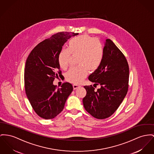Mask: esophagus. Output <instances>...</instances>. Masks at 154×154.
Instances as JSON below:
<instances>
[{
	"label": "esophagus",
	"mask_w": 154,
	"mask_h": 154,
	"mask_svg": "<svg viewBox=\"0 0 154 154\" xmlns=\"http://www.w3.org/2000/svg\"><path fill=\"white\" fill-rule=\"evenodd\" d=\"M81 86H79V85H76V84H74V85H73V89L74 90H76V89H77L78 88H80Z\"/></svg>",
	"instance_id": "obj_1"
}]
</instances>
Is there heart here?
<instances>
[{
    "label": "heart",
    "mask_w": 154,
    "mask_h": 154,
    "mask_svg": "<svg viewBox=\"0 0 154 154\" xmlns=\"http://www.w3.org/2000/svg\"><path fill=\"white\" fill-rule=\"evenodd\" d=\"M72 56H78L76 68H71L65 73L66 80L78 84L86 77L88 72H93L100 66L104 57V49L99 40L89 35H82L71 38L68 49L61 50L58 62L62 69H66Z\"/></svg>",
    "instance_id": "1"
}]
</instances>
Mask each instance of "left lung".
<instances>
[{"mask_svg":"<svg viewBox=\"0 0 154 154\" xmlns=\"http://www.w3.org/2000/svg\"><path fill=\"white\" fill-rule=\"evenodd\" d=\"M104 57L99 68L89 76L94 85L85 86L86 95L83 99L85 110L93 117L104 119L114 113L126 96L128 89L129 66L123 52L110 39L106 40Z\"/></svg>","mask_w":154,"mask_h":154,"instance_id":"1","label":"left lung"}]
</instances>
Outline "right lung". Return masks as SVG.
I'll return each mask as SVG.
<instances>
[{
    "label": "right lung",
    "instance_id": "add662e5",
    "mask_svg": "<svg viewBox=\"0 0 154 154\" xmlns=\"http://www.w3.org/2000/svg\"><path fill=\"white\" fill-rule=\"evenodd\" d=\"M72 32H60L40 42L30 53L24 69L26 95L36 114L44 119H52L61 112L67 98L73 91L72 84L62 83L57 89L55 78L62 76L58 56Z\"/></svg>",
    "mask_w": 154,
    "mask_h": 154
}]
</instances>
